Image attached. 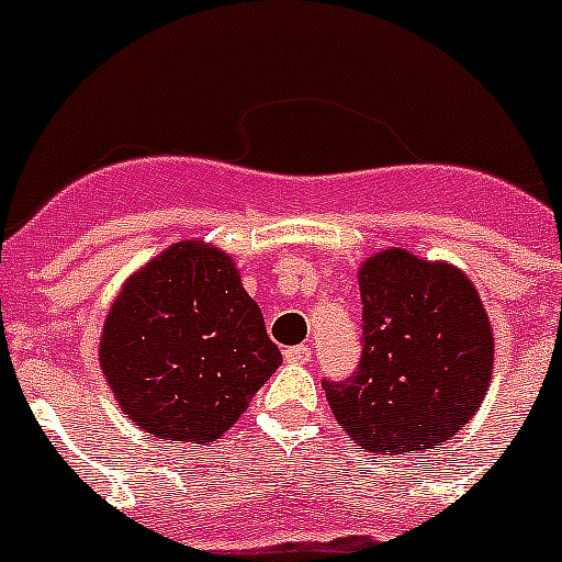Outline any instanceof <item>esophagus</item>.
I'll use <instances>...</instances> for the list:
<instances>
[{
    "instance_id": "esophagus-1",
    "label": "esophagus",
    "mask_w": 562,
    "mask_h": 562,
    "mask_svg": "<svg viewBox=\"0 0 562 562\" xmlns=\"http://www.w3.org/2000/svg\"><path fill=\"white\" fill-rule=\"evenodd\" d=\"M310 357H312L310 346H290V349H284V360L295 362V366H304V362H310Z\"/></svg>"
}]
</instances>
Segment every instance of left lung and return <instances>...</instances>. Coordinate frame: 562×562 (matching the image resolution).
I'll use <instances>...</instances> for the list:
<instances>
[{
	"mask_svg": "<svg viewBox=\"0 0 562 562\" xmlns=\"http://www.w3.org/2000/svg\"><path fill=\"white\" fill-rule=\"evenodd\" d=\"M360 366L324 380L335 419L371 456L400 459L448 441L493 380V326L473 281L394 247L360 267Z\"/></svg>",
	"mask_w": 562,
	"mask_h": 562,
	"instance_id": "1",
	"label": "left lung"
}]
</instances>
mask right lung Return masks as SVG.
I'll use <instances>...</instances> for the list:
<instances>
[{
  "label": "right lung",
  "mask_w": 562,
  "mask_h": 562,
  "mask_svg": "<svg viewBox=\"0 0 562 562\" xmlns=\"http://www.w3.org/2000/svg\"><path fill=\"white\" fill-rule=\"evenodd\" d=\"M98 357L134 425L193 448L233 428L281 366L233 258L200 241H177L128 278Z\"/></svg>",
  "instance_id": "right-lung-1"
}]
</instances>
